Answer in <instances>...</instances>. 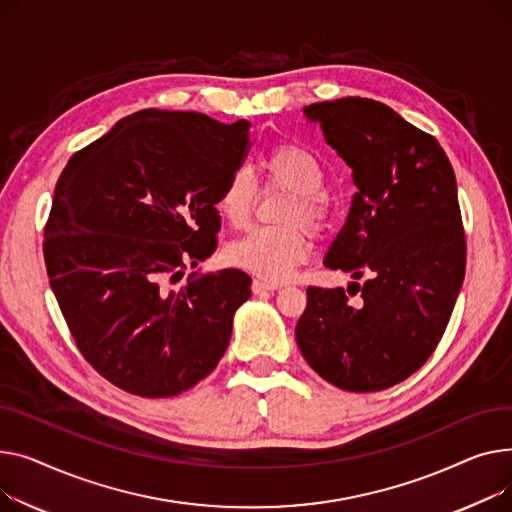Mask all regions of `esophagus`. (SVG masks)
<instances>
[{"label": "esophagus", "mask_w": 512, "mask_h": 512, "mask_svg": "<svg viewBox=\"0 0 512 512\" xmlns=\"http://www.w3.org/2000/svg\"><path fill=\"white\" fill-rule=\"evenodd\" d=\"M275 289H279V285H275V283H266V281H258V279H254V283H252L254 293H266V291H275Z\"/></svg>", "instance_id": "34e87169"}]
</instances>
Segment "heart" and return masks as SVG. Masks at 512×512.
Returning <instances> with one entry per match:
<instances>
[{
  "mask_svg": "<svg viewBox=\"0 0 512 512\" xmlns=\"http://www.w3.org/2000/svg\"><path fill=\"white\" fill-rule=\"evenodd\" d=\"M262 171L270 186L285 188L293 196L281 217L287 225L254 227L227 246L225 258L229 264L248 270L264 281L279 283L310 254L312 242L303 225L314 233L324 231L330 210L322 192L324 171L310 150L295 144H281L264 157ZM256 196L258 182L252 169L237 165L231 169L219 192L215 204L217 213L231 227H244L250 221Z\"/></svg>",
  "mask_w": 512,
  "mask_h": 512,
  "instance_id": "b5f03b06",
  "label": "heart"
}]
</instances>
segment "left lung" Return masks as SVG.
Masks as SVG:
<instances>
[{
    "label": "left lung",
    "instance_id": "left-lung-1",
    "mask_svg": "<svg viewBox=\"0 0 512 512\" xmlns=\"http://www.w3.org/2000/svg\"><path fill=\"white\" fill-rule=\"evenodd\" d=\"M304 115L357 188L324 266L364 283L308 287L295 341L326 382L374 393L422 368L453 314L467 260L455 171L432 134L384 103L345 97Z\"/></svg>",
    "mask_w": 512,
    "mask_h": 512
}]
</instances>
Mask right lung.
I'll use <instances>...</instances> for the list:
<instances>
[{
  "instance_id": "add662e5",
  "label": "right lung",
  "mask_w": 512,
  "mask_h": 512,
  "mask_svg": "<svg viewBox=\"0 0 512 512\" xmlns=\"http://www.w3.org/2000/svg\"><path fill=\"white\" fill-rule=\"evenodd\" d=\"M250 122L142 109L74 153L57 179L43 254L76 347L126 393L163 399L219 364L252 279H188L217 250V198L250 148Z\"/></svg>"
}]
</instances>
